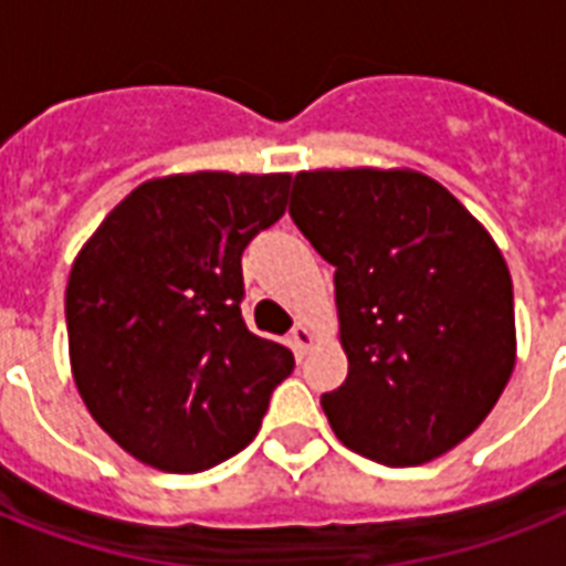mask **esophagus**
Instances as JSON below:
<instances>
[{"mask_svg":"<svg viewBox=\"0 0 566 566\" xmlns=\"http://www.w3.org/2000/svg\"><path fill=\"white\" fill-rule=\"evenodd\" d=\"M291 346H293V353L300 355H305L311 349V346H314V332H311L308 326H296L291 332Z\"/></svg>","mask_w":566,"mask_h":566,"instance_id":"1","label":"esophagus"}]
</instances>
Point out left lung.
<instances>
[{
    "mask_svg": "<svg viewBox=\"0 0 566 566\" xmlns=\"http://www.w3.org/2000/svg\"><path fill=\"white\" fill-rule=\"evenodd\" d=\"M291 217L335 266L346 381L323 394L346 447L417 467L470 438L517 361L500 247L417 170L296 172Z\"/></svg>",
    "mask_w": 566,
    "mask_h": 566,
    "instance_id": "left-lung-1",
    "label": "left lung"
}]
</instances>
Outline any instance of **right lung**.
Masks as SVG:
<instances>
[{"label": "right lung", "instance_id": "add662e5", "mask_svg": "<svg viewBox=\"0 0 566 566\" xmlns=\"http://www.w3.org/2000/svg\"><path fill=\"white\" fill-rule=\"evenodd\" d=\"M287 172H179L135 188L75 255L70 367L128 455L199 473L255 438L293 370L240 317V255L287 205Z\"/></svg>", "mask_w": 566, "mask_h": 566}]
</instances>
